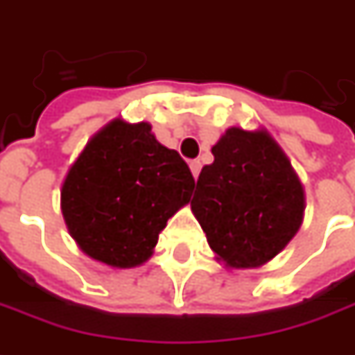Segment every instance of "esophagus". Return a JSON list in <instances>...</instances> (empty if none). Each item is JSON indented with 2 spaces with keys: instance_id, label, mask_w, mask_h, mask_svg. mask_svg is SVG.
I'll return each instance as SVG.
<instances>
[{
  "instance_id": "1",
  "label": "esophagus",
  "mask_w": 355,
  "mask_h": 355,
  "mask_svg": "<svg viewBox=\"0 0 355 355\" xmlns=\"http://www.w3.org/2000/svg\"><path fill=\"white\" fill-rule=\"evenodd\" d=\"M189 170L193 173V178L198 180L199 170H201V162H199V159H191V162H189Z\"/></svg>"
}]
</instances>
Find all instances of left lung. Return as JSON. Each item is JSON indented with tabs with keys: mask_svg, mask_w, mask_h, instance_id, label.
<instances>
[{
	"mask_svg": "<svg viewBox=\"0 0 355 355\" xmlns=\"http://www.w3.org/2000/svg\"><path fill=\"white\" fill-rule=\"evenodd\" d=\"M191 199L207 243L229 268H257L298 233L304 187L266 130L229 128L211 148Z\"/></svg>",
	"mask_w": 355,
	"mask_h": 355,
	"instance_id": "8db88e82",
	"label": "left lung"
}]
</instances>
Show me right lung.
I'll use <instances>...</instances> for the list:
<instances>
[{
  "instance_id": "add662e5",
  "label": "right lung",
  "mask_w": 355,
  "mask_h": 355,
  "mask_svg": "<svg viewBox=\"0 0 355 355\" xmlns=\"http://www.w3.org/2000/svg\"><path fill=\"white\" fill-rule=\"evenodd\" d=\"M182 156L148 122L112 120L71 166L61 189L67 229L80 251L114 268L146 263L168 219L193 191Z\"/></svg>"
}]
</instances>
